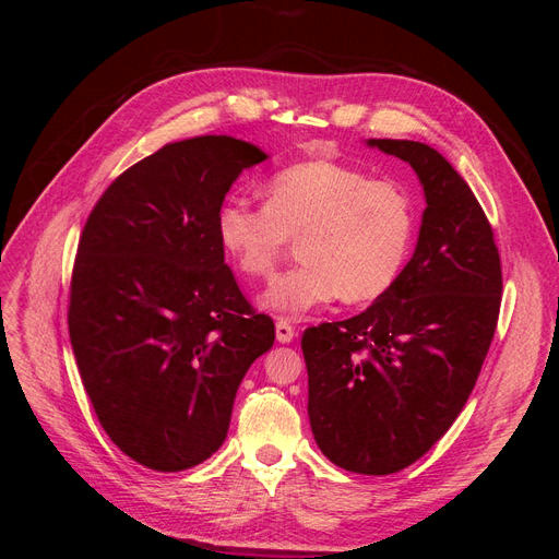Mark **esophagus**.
I'll return each instance as SVG.
<instances>
[{
    "instance_id": "obj_1",
    "label": "esophagus",
    "mask_w": 559,
    "mask_h": 559,
    "mask_svg": "<svg viewBox=\"0 0 559 559\" xmlns=\"http://www.w3.org/2000/svg\"><path fill=\"white\" fill-rule=\"evenodd\" d=\"M275 335H277V341H280V343H292V341H294V335H296V331H294V326H292L289 321H286V319H277V324H275Z\"/></svg>"
}]
</instances>
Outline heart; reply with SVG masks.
<instances>
[{
  "label": "heart",
  "instance_id": "1",
  "mask_svg": "<svg viewBox=\"0 0 559 559\" xmlns=\"http://www.w3.org/2000/svg\"><path fill=\"white\" fill-rule=\"evenodd\" d=\"M415 205L392 181L354 167L310 160L265 183V205L226 200L216 235L240 273L270 280L298 240L302 259L282 275L261 306L298 317L326 302L378 300L392 289L411 257Z\"/></svg>",
  "mask_w": 559,
  "mask_h": 559
}]
</instances>
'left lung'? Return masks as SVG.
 Segmentation results:
<instances>
[{
	"instance_id": "obj_1",
	"label": "left lung",
	"mask_w": 559,
	"mask_h": 559,
	"mask_svg": "<svg viewBox=\"0 0 559 559\" xmlns=\"http://www.w3.org/2000/svg\"><path fill=\"white\" fill-rule=\"evenodd\" d=\"M411 163L427 210L413 259L361 314L306 329L314 441L352 473L417 462L462 413L492 343L501 259L480 202L436 148L368 140Z\"/></svg>"
}]
</instances>
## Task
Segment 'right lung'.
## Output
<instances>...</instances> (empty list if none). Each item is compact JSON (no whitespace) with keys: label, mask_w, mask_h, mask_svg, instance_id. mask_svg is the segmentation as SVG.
I'll use <instances>...</instances> for the list:
<instances>
[{"label":"right lung","mask_w":559,"mask_h":559,"mask_svg":"<svg viewBox=\"0 0 559 559\" xmlns=\"http://www.w3.org/2000/svg\"><path fill=\"white\" fill-rule=\"evenodd\" d=\"M265 158L226 134L165 144L116 177L83 226L72 349L99 425L146 468L183 471L222 448L245 373L275 343L216 235L233 181Z\"/></svg>","instance_id":"add662e5"}]
</instances>
